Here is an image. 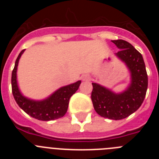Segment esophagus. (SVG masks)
<instances>
[{
	"label": "esophagus",
	"mask_w": 159,
	"mask_h": 159,
	"mask_svg": "<svg viewBox=\"0 0 159 159\" xmlns=\"http://www.w3.org/2000/svg\"><path fill=\"white\" fill-rule=\"evenodd\" d=\"M82 80L84 81H87V80H90V75H82Z\"/></svg>",
	"instance_id": "1"
}]
</instances>
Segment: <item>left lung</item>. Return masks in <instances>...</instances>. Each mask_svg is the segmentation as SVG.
Returning a JSON list of instances; mask_svg holds the SVG:
<instances>
[{
    "label": "left lung",
    "instance_id": "left-lung-1",
    "mask_svg": "<svg viewBox=\"0 0 159 159\" xmlns=\"http://www.w3.org/2000/svg\"><path fill=\"white\" fill-rule=\"evenodd\" d=\"M120 50L116 56L130 71V84L121 92L92 83V100L98 115L109 119L119 120L128 117L140 107L148 86L146 66L141 53L123 40H112Z\"/></svg>",
    "mask_w": 159,
    "mask_h": 159
}]
</instances>
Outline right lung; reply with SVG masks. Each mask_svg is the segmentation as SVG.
Masks as SVG:
<instances>
[{
  "instance_id": "1",
  "label": "right lung",
  "mask_w": 159,
  "mask_h": 159,
  "mask_svg": "<svg viewBox=\"0 0 159 159\" xmlns=\"http://www.w3.org/2000/svg\"><path fill=\"white\" fill-rule=\"evenodd\" d=\"M25 51L22 50L18 56L12 72V91L16 103L25 113L38 120L50 121L63 117L67 111L70 98L78 90L81 80L61 87L41 100L25 96L19 89L16 75L19 60Z\"/></svg>"
}]
</instances>
